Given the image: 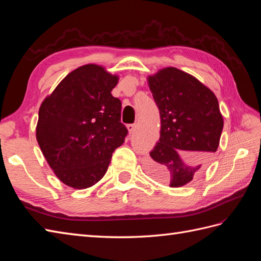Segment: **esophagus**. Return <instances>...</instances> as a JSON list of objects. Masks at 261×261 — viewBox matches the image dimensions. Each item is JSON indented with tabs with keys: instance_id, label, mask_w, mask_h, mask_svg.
Masks as SVG:
<instances>
[{
	"instance_id": "34e87169",
	"label": "esophagus",
	"mask_w": 261,
	"mask_h": 261,
	"mask_svg": "<svg viewBox=\"0 0 261 261\" xmlns=\"http://www.w3.org/2000/svg\"><path fill=\"white\" fill-rule=\"evenodd\" d=\"M126 127H127V130H129L130 134H134V132L136 131V124H135V123H132V124H127V125H126Z\"/></svg>"
}]
</instances>
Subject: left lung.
Wrapping results in <instances>:
<instances>
[{"instance_id":"obj_1","label":"left lung","mask_w":261,"mask_h":261,"mask_svg":"<svg viewBox=\"0 0 261 261\" xmlns=\"http://www.w3.org/2000/svg\"><path fill=\"white\" fill-rule=\"evenodd\" d=\"M159 109V141L150 152L148 173L170 187L190 182L218 150L223 118L214 93L195 77L167 67L149 76Z\"/></svg>"}]
</instances>
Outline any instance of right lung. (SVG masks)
<instances>
[{
    "mask_svg": "<svg viewBox=\"0 0 261 261\" xmlns=\"http://www.w3.org/2000/svg\"><path fill=\"white\" fill-rule=\"evenodd\" d=\"M118 80L102 66H82L66 76L39 109V147L67 186L84 190L96 184L124 142L122 104L111 94Z\"/></svg>",
    "mask_w": 261,
    "mask_h": 261,
    "instance_id": "add662e5",
    "label": "right lung"
}]
</instances>
